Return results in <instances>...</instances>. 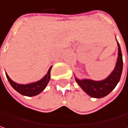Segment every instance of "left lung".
Masks as SVG:
<instances>
[{"label": "left lung", "instance_id": "1", "mask_svg": "<svg viewBox=\"0 0 128 128\" xmlns=\"http://www.w3.org/2000/svg\"><path fill=\"white\" fill-rule=\"evenodd\" d=\"M118 45V57L114 70L108 77L102 80H93L90 79H78L76 78V82L80 88L92 98H102L108 95L119 83L123 68L122 55L120 44Z\"/></svg>", "mask_w": 128, "mask_h": 128}]
</instances>
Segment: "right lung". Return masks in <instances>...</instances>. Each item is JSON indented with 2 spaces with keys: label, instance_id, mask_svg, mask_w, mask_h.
<instances>
[{
  "label": "right lung",
  "instance_id": "right-lung-1",
  "mask_svg": "<svg viewBox=\"0 0 128 128\" xmlns=\"http://www.w3.org/2000/svg\"><path fill=\"white\" fill-rule=\"evenodd\" d=\"M51 69H52V66L50 67L49 70L48 71V73L41 80L36 81V82H34V83L28 84H17V83L14 82L6 73V76L8 82L11 84V86L14 88L18 92H19L20 94H21L22 95H25V96L33 97V96H36V95L39 94L47 86V85H48V84L50 79V70H51Z\"/></svg>",
  "mask_w": 128,
  "mask_h": 128
}]
</instances>
